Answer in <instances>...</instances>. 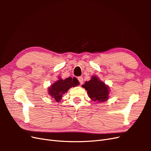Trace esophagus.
<instances>
[{"label":"esophagus","mask_w":151,"mask_h":151,"mask_svg":"<svg viewBox=\"0 0 151 151\" xmlns=\"http://www.w3.org/2000/svg\"><path fill=\"white\" fill-rule=\"evenodd\" d=\"M77 79H78V81H79V83H80L81 85H82V84H83L84 83V80H83V77H79Z\"/></svg>","instance_id":"esophagus-1"}]
</instances>
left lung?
Returning <instances> with one entry per match:
<instances>
[{
	"label": "left lung",
	"instance_id": "left-lung-1",
	"mask_svg": "<svg viewBox=\"0 0 151 151\" xmlns=\"http://www.w3.org/2000/svg\"><path fill=\"white\" fill-rule=\"evenodd\" d=\"M87 90L88 96L94 101L104 102L109 98V87L96 76L91 77V79L86 81L82 86Z\"/></svg>",
	"mask_w": 151,
	"mask_h": 151
}]
</instances>
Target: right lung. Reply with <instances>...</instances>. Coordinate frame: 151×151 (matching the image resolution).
Wrapping results in <instances>:
<instances>
[{"instance_id": "right-lung-1", "label": "right lung", "mask_w": 151, "mask_h": 151, "mask_svg": "<svg viewBox=\"0 0 151 151\" xmlns=\"http://www.w3.org/2000/svg\"><path fill=\"white\" fill-rule=\"evenodd\" d=\"M79 84V81L75 77L72 78L69 77L65 79L59 78L58 81L54 83L48 88V94L59 102L62 98V95L67 93L68 90L72 87H76Z\"/></svg>"}]
</instances>
